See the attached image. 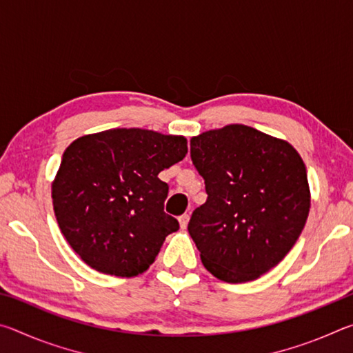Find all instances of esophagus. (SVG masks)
Here are the masks:
<instances>
[{"label": "esophagus", "instance_id": "1", "mask_svg": "<svg viewBox=\"0 0 353 353\" xmlns=\"http://www.w3.org/2000/svg\"><path fill=\"white\" fill-rule=\"evenodd\" d=\"M188 221H190V214L188 213H183L179 216V224H181L182 229H185V227L188 225Z\"/></svg>", "mask_w": 353, "mask_h": 353}]
</instances>
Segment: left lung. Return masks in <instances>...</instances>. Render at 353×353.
I'll return each mask as SVG.
<instances>
[{
	"label": "left lung",
	"instance_id": "left-lung-1",
	"mask_svg": "<svg viewBox=\"0 0 353 353\" xmlns=\"http://www.w3.org/2000/svg\"><path fill=\"white\" fill-rule=\"evenodd\" d=\"M190 148L207 193L188 223L202 263L229 283L263 276L283 260L307 223L310 188L301 155L244 124L193 137Z\"/></svg>",
	"mask_w": 353,
	"mask_h": 353
}]
</instances>
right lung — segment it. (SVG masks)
<instances>
[{
    "label": "right lung",
    "mask_w": 353,
    "mask_h": 353,
    "mask_svg": "<svg viewBox=\"0 0 353 353\" xmlns=\"http://www.w3.org/2000/svg\"><path fill=\"white\" fill-rule=\"evenodd\" d=\"M187 140L146 129H110L74 140L52 183V205L74 252L99 272L134 277L179 230L166 214L159 172L185 157Z\"/></svg>",
    "instance_id": "add662e5"
}]
</instances>
